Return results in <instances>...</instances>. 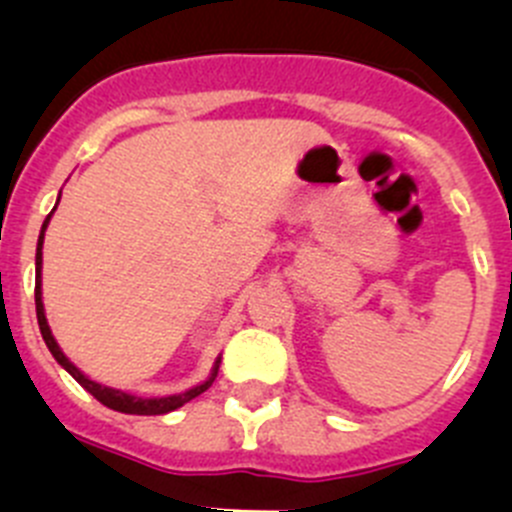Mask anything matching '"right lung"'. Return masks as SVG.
<instances>
[{
  "instance_id": "add662e5",
  "label": "right lung",
  "mask_w": 512,
  "mask_h": 512,
  "mask_svg": "<svg viewBox=\"0 0 512 512\" xmlns=\"http://www.w3.org/2000/svg\"><path fill=\"white\" fill-rule=\"evenodd\" d=\"M59 195H62V192H59ZM54 210H57V205H54ZM52 212H49L47 220H44L42 232H39V240H37V260H34V262H37V282H34V305H37L39 332H42L44 342H47V347H49V352H52V355H54V360H57L59 365H62L64 370H67L69 375H72L74 380H77L79 385H82V388L87 390L89 395H94V398H97L99 403L107 405V408H112V410H117V413H127V415H165V413H172V410L182 408V405L190 403V400H195L197 395L205 393V390L210 388L212 382H215L217 370H220V357H217V360H215V367H212V375L207 377L205 382H200V385H195V388L185 390V393L167 395V398H137V395L124 393V390H114V388H107V385H99V382L89 380V377L84 375V372L79 370L77 365H72V362L67 360V355H64L62 350H59L57 340H54L52 330H49L47 317H44V302H42V245H44V230H47L49 220H52Z\"/></svg>"
}]
</instances>
